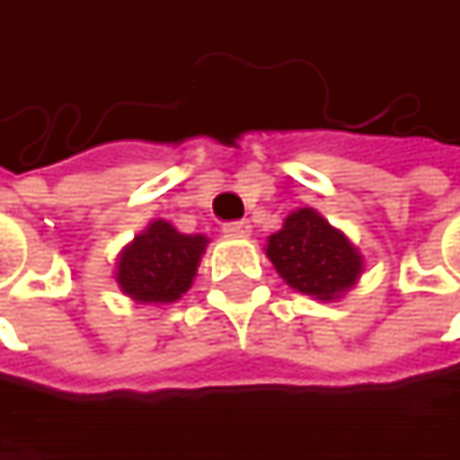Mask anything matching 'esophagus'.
<instances>
[{"instance_id":"34e87169","label":"esophagus","mask_w":460,"mask_h":460,"mask_svg":"<svg viewBox=\"0 0 460 460\" xmlns=\"http://www.w3.org/2000/svg\"><path fill=\"white\" fill-rule=\"evenodd\" d=\"M224 234L226 236H247L250 234V224L247 221H229V224H224Z\"/></svg>"}]
</instances>
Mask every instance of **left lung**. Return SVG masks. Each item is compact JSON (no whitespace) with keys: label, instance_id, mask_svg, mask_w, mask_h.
Here are the masks:
<instances>
[{"label":"left lung","instance_id":"obj_1","mask_svg":"<svg viewBox=\"0 0 460 460\" xmlns=\"http://www.w3.org/2000/svg\"><path fill=\"white\" fill-rule=\"evenodd\" d=\"M266 255L290 288L322 301L338 298L362 274L357 247L312 208L293 213L269 236Z\"/></svg>","mask_w":460,"mask_h":460}]
</instances>
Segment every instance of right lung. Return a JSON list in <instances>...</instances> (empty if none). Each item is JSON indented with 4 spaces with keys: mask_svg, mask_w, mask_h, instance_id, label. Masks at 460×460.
<instances>
[{
    "mask_svg": "<svg viewBox=\"0 0 460 460\" xmlns=\"http://www.w3.org/2000/svg\"><path fill=\"white\" fill-rule=\"evenodd\" d=\"M208 236L181 234L167 221H154L119 255L117 282L140 304L178 301L197 274Z\"/></svg>",
    "mask_w": 460,
    "mask_h": 460,
    "instance_id": "add662e5",
    "label": "right lung"
}]
</instances>
